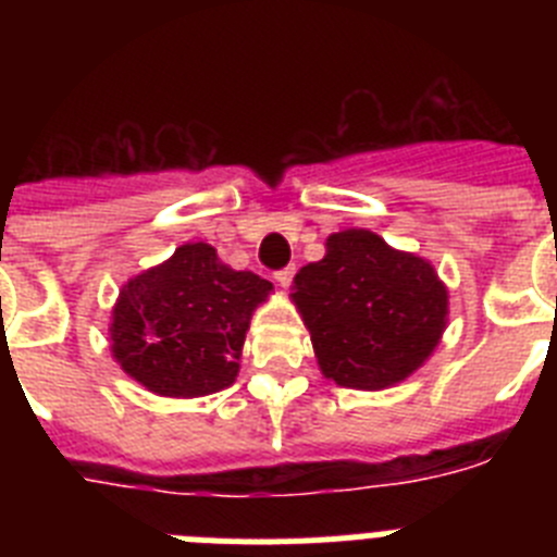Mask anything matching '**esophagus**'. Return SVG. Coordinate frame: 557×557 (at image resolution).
I'll list each match as a JSON object with an SVG mask.
<instances>
[{"label": "esophagus", "mask_w": 557, "mask_h": 557, "mask_svg": "<svg viewBox=\"0 0 557 557\" xmlns=\"http://www.w3.org/2000/svg\"><path fill=\"white\" fill-rule=\"evenodd\" d=\"M293 275H295V268L289 264V268L284 270H275V282H278V287H289V284H293Z\"/></svg>", "instance_id": "1"}]
</instances>
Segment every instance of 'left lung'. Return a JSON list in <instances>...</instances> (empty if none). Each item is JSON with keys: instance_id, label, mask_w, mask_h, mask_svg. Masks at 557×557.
Wrapping results in <instances>:
<instances>
[{"instance_id": "8db88e82", "label": "left lung", "mask_w": 557, "mask_h": 557, "mask_svg": "<svg viewBox=\"0 0 557 557\" xmlns=\"http://www.w3.org/2000/svg\"><path fill=\"white\" fill-rule=\"evenodd\" d=\"M293 301L323 376L357 391H382L418 371L449 314L435 268L366 228L329 236L321 262L295 275Z\"/></svg>"}]
</instances>
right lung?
<instances>
[{
  "label": "right lung",
  "mask_w": 557,
  "mask_h": 557,
  "mask_svg": "<svg viewBox=\"0 0 557 557\" xmlns=\"http://www.w3.org/2000/svg\"><path fill=\"white\" fill-rule=\"evenodd\" d=\"M270 289L262 275L220 262L211 245H181L120 289L108 329L113 359L159 396L223 391L234 385L250 314Z\"/></svg>",
  "instance_id": "obj_1"
}]
</instances>
